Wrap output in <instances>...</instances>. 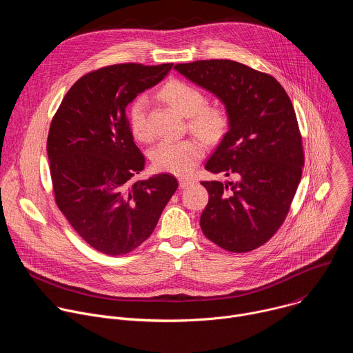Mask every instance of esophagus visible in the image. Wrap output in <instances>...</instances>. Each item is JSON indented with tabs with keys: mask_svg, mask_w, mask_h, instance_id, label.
I'll list each match as a JSON object with an SVG mask.
<instances>
[{
	"mask_svg": "<svg viewBox=\"0 0 353 353\" xmlns=\"http://www.w3.org/2000/svg\"><path fill=\"white\" fill-rule=\"evenodd\" d=\"M179 183H180V187H181V188H187V187L191 185L194 181H192L191 179H184V177H181V179L179 180Z\"/></svg>",
	"mask_w": 353,
	"mask_h": 353,
	"instance_id": "obj_1",
	"label": "esophagus"
}]
</instances>
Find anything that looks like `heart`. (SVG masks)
Wrapping results in <instances>:
<instances>
[{
  "label": "heart",
  "instance_id": "1",
  "mask_svg": "<svg viewBox=\"0 0 353 353\" xmlns=\"http://www.w3.org/2000/svg\"><path fill=\"white\" fill-rule=\"evenodd\" d=\"M161 96L187 117L188 128L210 143L218 142L228 131L230 117L225 106L207 103V96L199 88L181 81L172 79L161 89ZM127 119L131 132L139 141H148L152 131L148 124V100L143 94L132 99L127 109ZM205 146L196 138L180 141H162L150 154L155 169L177 176L192 172L204 157Z\"/></svg>",
  "mask_w": 353,
  "mask_h": 353
}]
</instances>
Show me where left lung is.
<instances>
[{
  "label": "left lung",
  "instance_id": "8db88e82",
  "mask_svg": "<svg viewBox=\"0 0 353 353\" xmlns=\"http://www.w3.org/2000/svg\"><path fill=\"white\" fill-rule=\"evenodd\" d=\"M174 68L215 93L230 117L205 169L234 180L201 183L210 194L201 229L226 251L256 250L285 222L305 165L290 99L272 75L237 61L199 60Z\"/></svg>",
  "mask_w": 353,
  "mask_h": 353
}]
</instances>
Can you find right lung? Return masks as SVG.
<instances>
[{
	"label": "right lung",
	"instance_id": "add662e5",
	"mask_svg": "<svg viewBox=\"0 0 353 353\" xmlns=\"http://www.w3.org/2000/svg\"><path fill=\"white\" fill-rule=\"evenodd\" d=\"M173 64L99 68L64 96L47 137L54 199L74 230L94 250L123 256L152 234L179 183L172 174L134 181L145 157L125 108L161 82Z\"/></svg>",
	"mask_w": 353,
	"mask_h": 353
}]
</instances>
